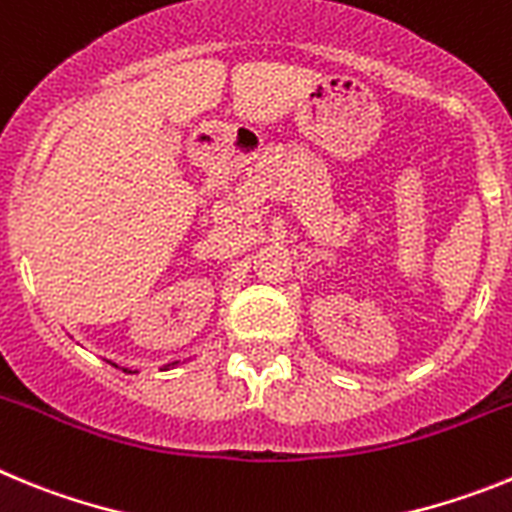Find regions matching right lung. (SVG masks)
<instances>
[{
	"instance_id": "add662e5",
	"label": "right lung",
	"mask_w": 512,
	"mask_h": 512,
	"mask_svg": "<svg viewBox=\"0 0 512 512\" xmlns=\"http://www.w3.org/2000/svg\"><path fill=\"white\" fill-rule=\"evenodd\" d=\"M112 366H117V364H112ZM122 372H130V374H138V372H133V369H128V366H122Z\"/></svg>"
}]
</instances>
